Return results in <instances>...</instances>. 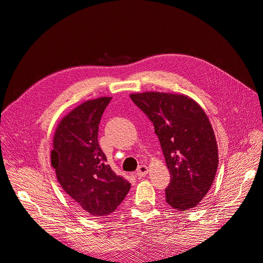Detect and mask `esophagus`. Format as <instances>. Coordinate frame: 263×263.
<instances>
[{"label":"esophagus","instance_id":"obj_1","mask_svg":"<svg viewBox=\"0 0 263 263\" xmlns=\"http://www.w3.org/2000/svg\"><path fill=\"white\" fill-rule=\"evenodd\" d=\"M147 173H148V166H147V165L141 164V165L138 166V169H137V171H136V174H137L138 178L145 177Z\"/></svg>","mask_w":263,"mask_h":263}]
</instances>
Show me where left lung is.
<instances>
[{
  "mask_svg": "<svg viewBox=\"0 0 263 263\" xmlns=\"http://www.w3.org/2000/svg\"><path fill=\"white\" fill-rule=\"evenodd\" d=\"M130 99L155 127L171 181L165 202L177 211L200 204L216 176L218 149L208 115L184 94L133 93Z\"/></svg>",
  "mask_w": 263,
  "mask_h": 263,
  "instance_id": "8db88e82",
  "label": "left lung"
}]
</instances>
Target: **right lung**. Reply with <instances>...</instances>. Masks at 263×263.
Masks as SVG:
<instances>
[{"label":"right lung","instance_id":"1","mask_svg":"<svg viewBox=\"0 0 263 263\" xmlns=\"http://www.w3.org/2000/svg\"><path fill=\"white\" fill-rule=\"evenodd\" d=\"M112 98L86 101L63 117L53 136L51 165L63 191L94 217L113 213L130 183L106 164L98 141L99 124Z\"/></svg>","mask_w":263,"mask_h":263}]
</instances>
